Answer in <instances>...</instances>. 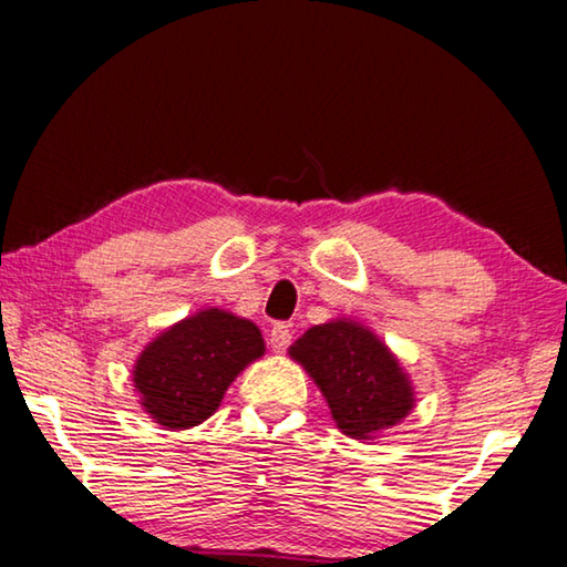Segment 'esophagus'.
<instances>
[{
	"instance_id": "34e87169",
	"label": "esophagus",
	"mask_w": 567,
	"mask_h": 567,
	"mask_svg": "<svg viewBox=\"0 0 567 567\" xmlns=\"http://www.w3.org/2000/svg\"><path fill=\"white\" fill-rule=\"evenodd\" d=\"M290 342H292V330H290V324H275V328L270 330V348L277 352V354H282L287 348H290Z\"/></svg>"
}]
</instances>
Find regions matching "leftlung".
Wrapping results in <instances>:
<instances>
[{"instance_id":"8db88e82","label":"left lung","mask_w":567,"mask_h":567,"mask_svg":"<svg viewBox=\"0 0 567 567\" xmlns=\"http://www.w3.org/2000/svg\"><path fill=\"white\" fill-rule=\"evenodd\" d=\"M287 352L320 388L340 433L352 440H375L415 408L405 368L362 322L338 318L315 324Z\"/></svg>"}]
</instances>
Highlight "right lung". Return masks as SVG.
Segmentation results:
<instances>
[{"mask_svg": "<svg viewBox=\"0 0 567 567\" xmlns=\"http://www.w3.org/2000/svg\"><path fill=\"white\" fill-rule=\"evenodd\" d=\"M262 354L252 320L207 307L147 342L132 368L134 392L157 425L189 430L215 415L235 378Z\"/></svg>", "mask_w": 567, "mask_h": 567, "instance_id": "add662e5", "label": "right lung"}]
</instances>
